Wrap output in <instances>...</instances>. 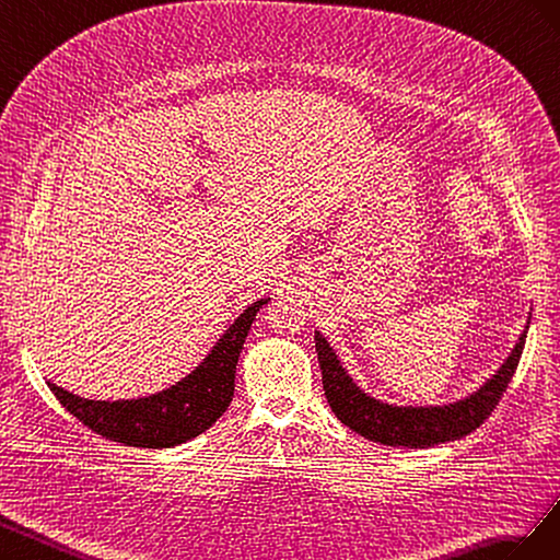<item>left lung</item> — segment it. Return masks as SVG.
<instances>
[{
	"mask_svg": "<svg viewBox=\"0 0 560 560\" xmlns=\"http://www.w3.org/2000/svg\"><path fill=\"white\" fill-rule=\"evenodd\" d=\"M314 340L328 406L338 415L342 424L375 443L429 448V445L467 436L488 420V415L498 408L502 394L516 373L525 345V332L518 338L502 369L481 389L467 396L465 401L436 408H396L375 401V398L365 396L347 377L338 357H335V351L322 335L316 332Z\"/></svg>",
	"mask_w": 560,
	"mask_h": 560,
	"instance_id": "obj_1",
	"label": "left lung"
}]
</instances>
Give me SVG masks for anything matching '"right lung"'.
<instances>
[{"mask_svg":"<svg viewBox=\"0 0 560 560\" xmlns=\"http://www.w3.org/2000/svg\"><path fill=\"white\" fill-rule=\"evenodd\" d=\"M269 300H258L236 318L199 369L178 385L136 401H89L49 382V389L70 415L95 434L133 448H171L215 424L234 396L236 361L255 314Z\"/></svg>","mask_w":560,"mask_h":560,"instance_id":"obj_1","label":"right lung"}]
</instances>
